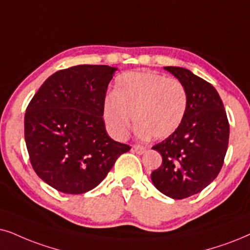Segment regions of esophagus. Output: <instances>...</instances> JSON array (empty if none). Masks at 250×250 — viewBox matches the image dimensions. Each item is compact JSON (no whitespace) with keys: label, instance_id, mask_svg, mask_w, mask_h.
I'll use <instances>...</instances> for the list:
<instances>
[{"label":"esophagus","instance_id":"34e87169","mask_svg":"<svg viewBox=\"0 0 250 250\" xmlns=\"http://www.w3.org/2000/svg\"><path fill=\"white\" fill-rule=\"evenodd\" d=\"M132 151L137 154H143L146 152V148L144 146H141V145H134V146H132Z\"/></svg>","mask_w":250,"mask_h":250}]
</instances>
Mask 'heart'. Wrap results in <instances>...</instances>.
Here are the masks:
<instances>
[{"label": "heart", "mask_w": 250, "mask_h": 250, "mask_svg": "<svg viewBox=\"0 0 250 250\" xmlns=\"http://www.w3.org/2000/svg\"><path fill=\"white\" fill-rule=\"evenodd\" d=\"M187 105V91L176 78L129 71L119 76L113 94L104 100L103 118L110 134L120 140L128 135L130 115L141 137L164 140L181 125Z\"/></svg>", "instance_id": "b5f03b06"}]
</instances>
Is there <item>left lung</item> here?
Wrapping results in <instances>:
<instances>
[{
  "label": "left lung",
  "mask_w": 250,
  "mask_h": 250,
  "mask_svg": "<svg viewBox=\"0 0 250 250\" xmlns=\"http://www.w3.org/2000/svg\"><path fill=\"white\" fill-rule=\"evenodd\" d=\"M185 85L188 105L174 134L152 147L163 163L151 174L164 195L182 200L203 190L219 174L229 146V125L222 99L210 83L180 67H165Z\"/></svg>",
  "instance_id": "left-lung-1"
}]
</instances>
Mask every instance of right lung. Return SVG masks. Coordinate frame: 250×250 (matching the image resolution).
Listing matches in <instances>:
<instances>
[{
	"label": "right lung",
	"mask_w": 250,
	"mask_h": 250,
	"mask_svg": "<svg viewBox=\"0 0 250 250\" xmlns=\"http://www.w3.org/2000/svg\"><path fill=\"white\" fill-rule=\"evenodd\" d=\"M116 68L81 64L49 76L28 104L25 143L37 175L64 194L96 188L130 146L109 137L103 104Z\"/></svg>",
	"instance_id": "add662e5"
}]
</instances>
